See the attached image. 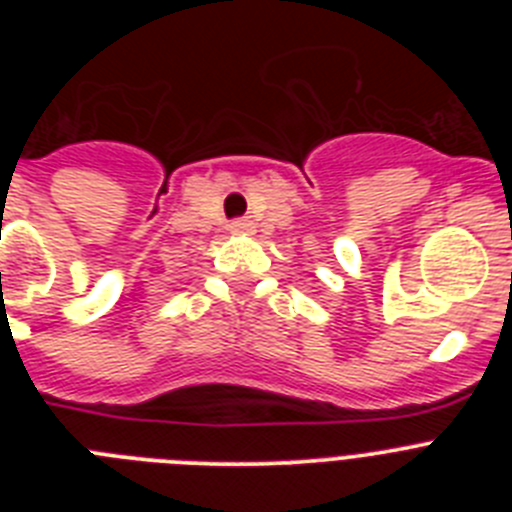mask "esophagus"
Listing matches in <instances>:
<instances>
[{
	"instance_id": "esophagus-1",
	"label": "esophagus",
	"mask_w": 512,
	"mask_h": 512,
	"mask_svg": "<svg viewBox=\"0 0 512 512\" xmlns=\"http://www.w3.org/2000/svg\"><path fill=\"white\" fill-rule=\"evenodd\" d=\"M253 230H256V225L251 220H235V223H230V233L233 235H253Z\"/></svg>"
}]
</instances>
